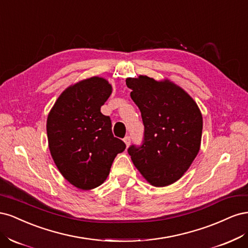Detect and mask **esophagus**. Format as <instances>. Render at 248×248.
Here are the masks:
<instances>
[{"mask_svg":"<svg viewBox=\"0 0 248 248\" xmlns=\"http://www.w3.org/2000/svg\"><path fill=\"white\" fill-rule=\"evenodd\" d=\"M124 142H125L126 147H129V145H130V137H125Z\"/></svg>","mask_w":248,"mask_h":248,"instance_id":"obj_1","label":"esophagus"}]
</instances>
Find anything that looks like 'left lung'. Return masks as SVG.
<instances>
[{
  "mask_svg": "<svg viewBox=\"0 0 248 248\" xmlns=\"http://www.w3.org/2000/svg\"><path fill=\"white\" fill-rule=\"evenodd\" d=\"M145 126L144 144L131 146L134 167L155 187L181 178L196 158L202 141V116L192 97L169 78H126Z\"/></svg>",
  "mask_w": 248,
  "mask_h": 248,
  "instance_id": "obj_1",
  "label": "left lung"
}]
</instances>
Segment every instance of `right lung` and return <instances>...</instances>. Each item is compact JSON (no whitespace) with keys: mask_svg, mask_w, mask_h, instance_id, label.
<instances>
[{"mask_svg":"<svg viewBox=\"0 0 248 248\" xmlns=\"http://www.w3.org/2000/svg\"><path fill=\"white\" fill-rule=\"evenodd\" d=\"M112 92L108 80L92 77L67 87L48 112L49 152L62 176L77 188L90 190L106 181L124 142L112 136L101 107Z\"/></svg>","mask_w":248,"mask_h":248,"instance_id":"add662e5","label":"right lung"}]
</instances>
